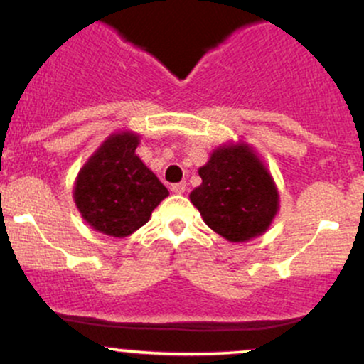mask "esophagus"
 Segmentation results:
<instances>
[{
  "mask_svg": "<svg viewBox=\"0 0 364 364\" xmlns=\"http://www.w3.org/2000/svg\"><path fill=\"white\" fill-rule=\"evenodd\" d=\"M185 190H186V183H185V181L176 183V185L171 186V191H173V193H178V195L185 193Z\"/></svg>",
  "mask_w": 364,
  "mask_h": 364,
  "instance_id": "1",
  "label": "esophagus"
}]
</instances>
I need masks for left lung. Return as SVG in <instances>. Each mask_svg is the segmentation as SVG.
I'll return each mask as SVG.
<instances>
[{
    "label": "left lung",
    "mask_w": 364,
    "mask_h": 364,
    "mask_svg": "<svg viewBox=\"0 0 364 364\" xmlns=\"http://www.w3.org/2000/svg\"><path fill=\"white\" fill-rule=\"evenodd\" d=\"M202 185L190 193L205 225L228 242H249L278 213V190L266 166L245 143L223 145L198 169Z\"/></svg>",
    "instance_id": "1"
}]
</instances>
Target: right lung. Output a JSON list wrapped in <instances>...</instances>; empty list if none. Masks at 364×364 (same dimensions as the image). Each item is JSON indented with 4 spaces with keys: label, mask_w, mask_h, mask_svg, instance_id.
Instances as JSON below:
<instances>
[{
    "label": "right lung",
    "mask_w": 364,
    "mask_h": 364,
    "mask_svg": "<svg viewBox=\"0 0 364 364\" xmlns=\"http://www.w3.org/2000/svg\"><path fill=\"white\" fill-rule=\"evenodd\" d=\"M138 134H110L79 171L74 202L93 230L122 238L149 223L151 210L169 195L134 151Z\"/></svg>",
    "instance_id": "1"
}]
</instances>
